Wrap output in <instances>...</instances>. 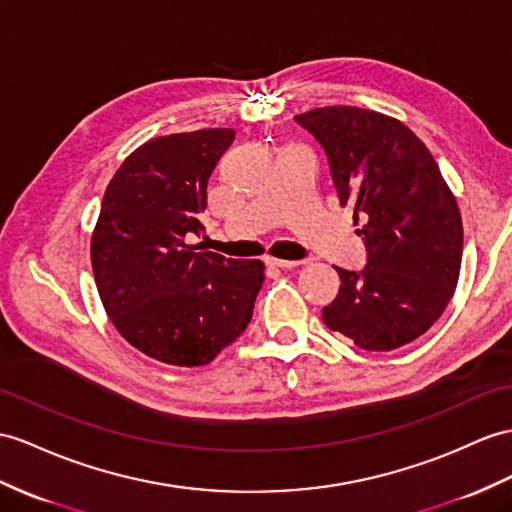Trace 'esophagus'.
<instances>
[{
	"label": "esophagus",
	"instance_id": "34e87169",
	"mask_svg": "<svg viewBox=\"0 0 512 512\" xmlns=\"http://www.w3.org/2000/svg\"><path fill=\"white\" fill-rule=\"evenodd\" d=\"M267 265L278 269H295L302 265V260H282V258H267Z\"/></svg>",
	"mask_w": 512,
	"mask_h": 512
}]
</instances>
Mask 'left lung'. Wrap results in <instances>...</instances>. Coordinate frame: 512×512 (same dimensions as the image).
<instances>
[{"label": "left lung", "mask_w": 512, "mask_h": 512, "mask_svg": "<svg viewBox=\"0 0 512 512\" xmlns=\"http://www.w3.org/2000/svg\"><path fill=\"white\" fill-rule=\"evenodd\" d=\"M326 149L341 206L354 204L367 267H336L339 295L321 310L360 350L391 352L432 328L456 291L463 219L439 165L400 119L356 106L295 117Z\"/></svg>", "instance_id": "1"}]
</instances>
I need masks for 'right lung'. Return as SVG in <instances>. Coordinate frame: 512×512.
Masks as SVG:
<instances>
[{"label": "right lung", "mask_w": 512, "mask_h": 512, "mask_svg": "<svg viewBox=\"0 0 512 512\" xmlns=\"http://www.w3.org/2000/svg\"><path fill=\"white\" fill-rule=\"evenodd\" d=\"M234 141L230 128L158 136L106 186L91 263L112 326L145 356L202 367L239 339L265 280L260 260L195 252L206 186Z\"/></svg>", "instance_id": "1"}]
</instances>
